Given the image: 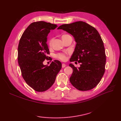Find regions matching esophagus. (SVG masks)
Returning a JSON list of instances; mask_svg holds the SVG:
<instances>
[{"label":"esophagus","mask_w":121,"mask_h":121,"mask_svg":"<svg viewBox=\"0 0 121 121\" xmlns=\"http://www.w3.org/2000/svg\"><path fill=\"white\" fill-rule=\"evenodd\" d=\"M65 66H66V65H65V63H63L62 65V67L63 68H65Z\"/></svg>","instance_id":"obj_1"}]
</instances>
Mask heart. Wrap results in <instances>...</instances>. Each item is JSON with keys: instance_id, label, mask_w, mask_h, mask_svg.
<instances>
[{"instance_id": "obj_1", "label": "heart", "mask_w": 121, "mask_h": 121, "mask_svg": "<svg viewBox=\"0 0 121 121\" xmlns=\"http://www.w3.org/2000/svg\"><path fill=\"white\" fill-rule=\"evenodd\" d=\"M69 36H70V35H68V34L63 35L62 36V39L66 37ZM53 40V38H51V39L49 40V45L50 46L52 45ZM55 56L56 58H57L61 61H65L66 60V58H67V56H66V54L65 53H58L57 54H56Z\"/></svg>"}]
</instances>
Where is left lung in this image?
I'll list each match as a JSON object with an SVG mask.
<instances>
[{
  "instance_id": "1",
  "label": "left lung",
  "mask_w": 121,
  "mask_h": 121,
  "mask_svg": "<svg viewBox=\"0 0 121 121\" xmlns=\"http://www.w3.org/2000/svg\"><path fill=\"white\" fill-rule=\"evenodd\" d=\"M58 29H62L73 36L76 43L70 62L81 63L73 69L70 78L72 85L79 91H89L99 84L105 72L106 56L104 42L97 30L83 21L63 24Z\"/></svg>"
}]
</instances>
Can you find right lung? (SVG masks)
Listing matches in <instances>:
<instances>
[{
    "label": "right lung",
    "mask_w": 121,
    "mask_h": 121,
    "mask_svg": "<svg viewBox=\"0 0 121 121\" xmlns=\"http://www.w3.org/2000/svg\"><path fill=\"white\" fill-rule=\"evenodd\" d=\"M58 26L44 21L32 23L23 33L18 46V63L23 78L28 85L38 92L50 88L62 64L58 60L49 66L43 65L49 54L47 36Z\"/></svg>",
    "instance_id": "1"
}]
</instances>
